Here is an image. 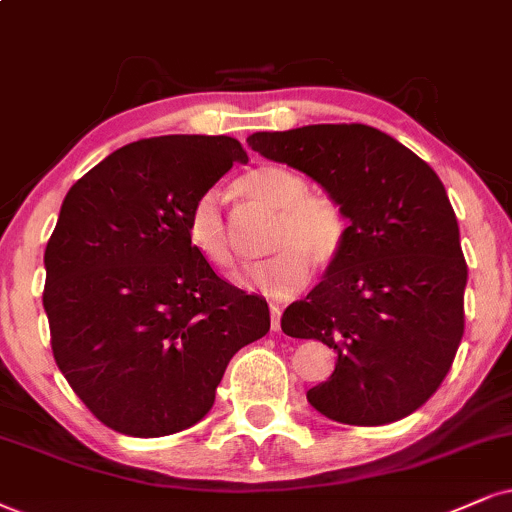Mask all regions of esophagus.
<instances>
[{"instance_id":"34e87169","label":"esophagus","mask_w":512,"mask_h":512,"mask_svg":"<svg viewBox=\"0 0 512 512\" xmlns=\"http://www.w3.org/2000/svg\"><path fill=\"white\" fill-rule=\"evenodd\" d=\"M280 306L270 304V327H273V332H280Z\"/></svg>"}]
</instances>
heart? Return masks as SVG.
I'll use <instances>...</instances> for the list:
<instances>
[{
    "label": "heart",
    "instance_id": "1",
    "mask_svg": "<svg viewBox=\"0 0 512 512\" xmlns=\"http://www.w3.org/2000/svg\"><path fill=\"white\" fill-rule=\"evenodd\" d=\"M242 197L273 211L266 249L273 254L244 268V287L268 299H289L299 294L313 268H330L342 256L349 237V216L332 194L308 192L301 173L268 163L246 173L237 182ZM187 242L208 266L227 270L235 266L230 225L218 189H206L192 201L185 220Z\"/></svg>",
    "mask_w": 512,
    "mask_h": 512
}]
</instances>
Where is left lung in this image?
Segmentation results:
<instances>
[{
  "label": "left lung",
  "mask_w": 512,
  "mask_h": 512,
  "mask_svg": "<svg viewBox=\"0 0 512 512\" xmlns=\"http://www.w3.org/2000/svg\"><path fill=\"white\" fill-rule=\"evenodd\" d=\"M246 142L311 175L351 220L325 280L282 315L289 337L337 353L308 403L342 425L406 418L441 387L465 330L468 263L439 175L361 123L256 132Z\"/></svg>",
  "instance_id": "8db88e82"
}]
</instances>
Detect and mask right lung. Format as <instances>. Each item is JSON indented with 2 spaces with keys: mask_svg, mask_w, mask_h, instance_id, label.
Returning a JSON list of instances; mask_svg holds the SVG:
<instances>
[{
  "mask_svg": "<svg viewBox=\"0 0 512 512\" xmlns=\"http://www.w3.org/2000/svg\"><path fill=\"white\" fill-rule=\"evenodd\" d=\"M246 159L235 137H149L63 199L42 304L56 365L111 430L147 439L192 427L230 358L270 330L266 301L218 277L185 232L192 201Z\"/></svg>",
  "mask_w": 512,
  "mask_h": 512,
  "instance_id": "right-lung-1",
  "label": "right lung"
}]
</instances>
